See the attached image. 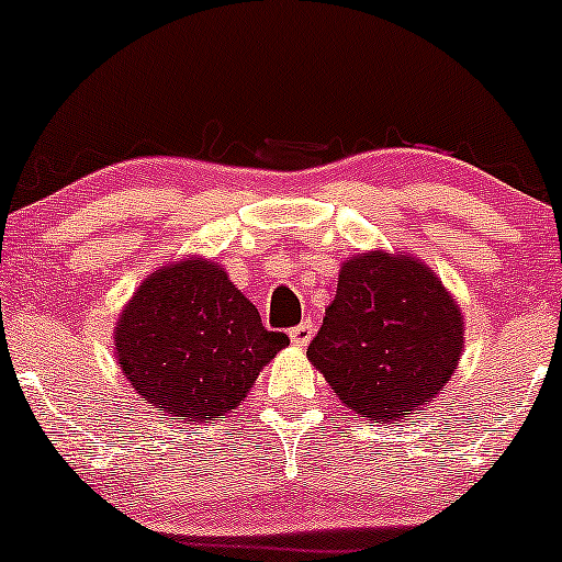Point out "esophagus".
I'll use <instances>...</instances> for the list:
<instances>
[{
    "label": "esophagus",
    "mask_w": 562,
    "mask_h": 562,
    "mask_svg": "<svg viewBox=\"0 0 562 562\" xmlns=\"http://www.w3.org/2000/svg\"><path fill=\"white\" fill-rule=\"evenodd\" d=\"M314 338V325L312 322H301V325H295L293 330H290V344L293 346H308V340Z\"/></svg>",
    "instance_id": "esophagus-1"
}]
</instances>
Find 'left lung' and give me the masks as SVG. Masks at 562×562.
I'll return each mask as SVG.
<instances>
[{
    "mask_svg": "<svg viewBox=\"0 0 562 562\" xmlns=\"http://www.w3.org/2000/svg\"><path fill=\"white\" fill-rule=\"evenodd\" d=\"M451 293L420 259L370 250L340 267L306 357L348 409L378 423L420 415L465 346Z\"/></svg>",
    "mask_w": 562,
    "mask_h": 562,
    "instance_id": "obj_1",
    "label": "left lung"
}]
</instances>
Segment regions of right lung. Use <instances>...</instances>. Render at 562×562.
Returning a JSON list of instances; mask_svg holds the SVG:
<instances>
[{"instance_id": "add662e5", "label": "right lung", "mask_w": 562, "mask_h": 562, "mask_svg": "<svg viewBox=\"0 0 562 562\" xmlns=\"http://www.w3.org/2000/svg\"><path fill=\"white\" fill-rule=\"evenodd\" d=\"M115 357L145 404L177 423H205L245 402L290 344L214 261L182 259L139 282L115 325Z\"/></svg>"}]
</instances>
